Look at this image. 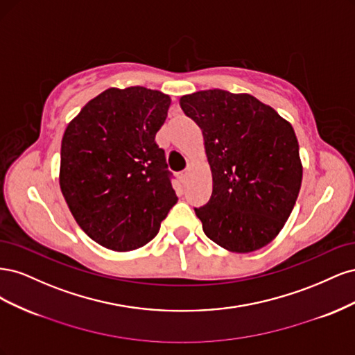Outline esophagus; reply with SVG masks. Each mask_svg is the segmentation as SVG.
Instances as JSON below:
<instances>
[{
    "instance_id": "1",
    "label": "esophagus",
    "mask_w": 355,
    "mask_h": 355,
    "mask_svg": "<svg viewBox=\"0 0 355 355\" xmlns=\"http://www.w3.org/2000/svg\"><path fill=\"white\" fill-rule=\"evenodd\" d=\"M188 178H189V168H187L185 171H182V173L179 175V179H180V182H182V184H187V182H188Z\"/></svg>"
}]
</instances>
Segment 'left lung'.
<instances>
[{
    "mask_svg": "<svg viewBox=\"0 0 355 355\" xmlns=\"http://www.w3.org/2000/svg\"><path fill=\"white\" fill-rule=\"evenodd\" d=\"M180 108L202 132L213 191L196 209L202 231L223 249L250 253L284 227L302 184L292 124L247 93L185 94Z\"/></svg>",
    "mask_w": 355,
    "mask_h": 355,
    "instance_id": "8db88e82",
    "label": "left lung"
}]
</instances>
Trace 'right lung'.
<instances>
[{"label":"right lung","instance_id":"add662e5","mask_svg":"<svg viewBox=\"0 0 355 355\" xmlns=\"http://www.w3.org/2000/svg\"><path fill=\"white\" fill-rule=\"evenodd\" d=\"M171 99L146 87H111L85 103L62 137L59 184L73 219L98 244L139 249L178 197L155 135Z\"/></svg>","mask_w":355,"mask_h":355}]
</instances>
